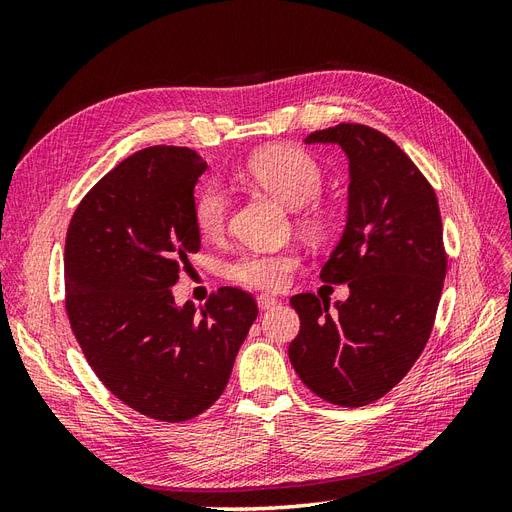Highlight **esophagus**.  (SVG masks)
<instances>
[{
  "mask_svg": "<svg viewBox=\"0 0 512 512\" xmlns=\"http://www.w3.org/2000/svg\"><path fill=\"white\" fill-rule=\"evenodd\" d=\"M275 305H277V299L269 297V294H260V297H258V307L262 309V312H265V309L275 307Z\"/></svg>",
  "mask_w": 512,
  "mask_h": 512,
  "instance_id": "34e87169",
  "label": "esophagus"
}]
</instances>
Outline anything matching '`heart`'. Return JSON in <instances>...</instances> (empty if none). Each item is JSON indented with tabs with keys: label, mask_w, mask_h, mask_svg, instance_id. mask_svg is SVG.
<instances>
[{
	"label": "heart",
	"mask_w": 512,
	"mask_h": 512,
	"mask_svg": "<svg viewBox=\"0 0 512 512\" xmlns=\"http://www.w3.org/2000/svg\"><path fill=\"white\" fill-rule=\"evenodd\" d=\"M243 173L258 188L292 209L314 200L324 183L322 168L316 158L297 147L262 149L245 162ZM228 211L230 196L222 185H205L194 198V222L200 235L207 239L222 237L228 224ZM301 224L312 235H324L331 228V215L322 205L309 203V207L301 211ZM297 267L299 256L292 250L245 252L228 267V277L232 282L250 288L280 290Z\"/></svg>",
	"instance_id": "1"
}]
</instances>
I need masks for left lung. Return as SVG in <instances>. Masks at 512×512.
Returning a JSON list of instances; mask_svg holds the SVG:
<instances>
[{
    "mask_svg": "<svg viewBox=\"0 0 512 512\" xmlns=\"http://www.w3.org/2000/svg\"><path fill=\"white\" fill-rule=\"evenodd\" d=\"M305 143H335L350 162L348 218L320 280L348 284L329 301L294 294L301 331L290 363L309 391L359 408L389 393L421 356L436 320L446 275L436 192L389 136L339 123Z\"/></svg>",
    "mask_w": 512,
    "mask_h": 512,
    "instance_id": "obj_1",
    "label": "left lung"
}]
</instances>
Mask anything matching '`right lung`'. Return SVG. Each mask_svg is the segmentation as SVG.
I'll use <instances>...</instances> for the list:
<instances>
[{
    "label": "right lung",
    "instance_id": "add662e5",
    "mask_svg": "<svg viewBox=\"0 0 512 512\" xmlns=\"http://www.w3.org/2000/svg\"><path fill=\"white\" fill-rule=\"evenodd\" d=\"M205 170L188 147L136 151L85 194L66 235V312L89 367L123 404L166 423L215 404L258 316L232 286L200 314L175 305L170 286L200 250L194 185Z\"/></svg>",
    "mask_w": 512,
    "mask_h": 512
}]
</instances>
